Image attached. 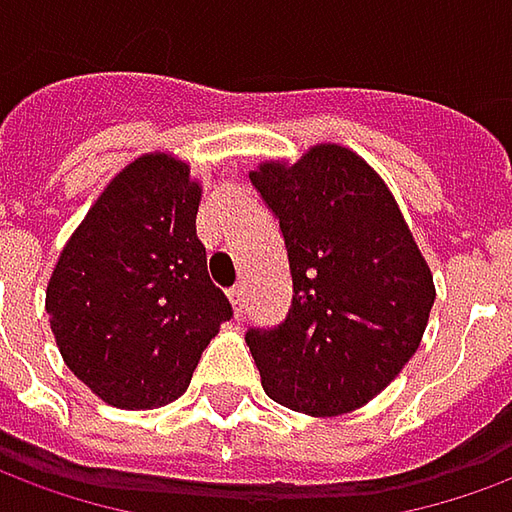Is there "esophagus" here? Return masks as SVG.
I'll use <instances>...</instances> for the list:
<instances>
[{"instance_id":"obj_1","label":"esophagus","mask_w":512,"mask_h":512,"mask_svg":"<svg viewBox=\"0 0 512 512\" xmlns=\"http://www.w3.org/2000/svg\"><path fill=\"white\" fill-rule=\"evenodd\" d=\"M228 295H231V303H234L236 317H242V312H245V284H236Z\"/></svg>"}]
</instances>
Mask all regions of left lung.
<instances>
[{"mask_svg": "<svg viewBox=\"0 0 512 512\" xmlns=\"http://www.w3.org/2000/svg\"><path fill=\"white\" fill-rule=\"evenodd\" d=\"M250 183L276 214L292 303L245 343L264 393L306 415L368 404L418 351L435 284L390 189L340 144L295 164L264 161Z\"/></svg>", "mask_w": 512, "mask_h": 512, "instance_id": "8db88e82", "label": "left lung"}]
</instances>
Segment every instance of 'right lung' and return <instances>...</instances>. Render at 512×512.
I'll use <instances>...</instances> for the list:
<instances>
[{
  "label": "right lung",
  "instance_id": "1",
  "mask_svg": "<svg viewBox=\"0 0 512 512\" xmlns=\"http://www.w3.org/2000/svg\"><path fill=\"white\" fill-rule=\"evenodd\" d=\"M200 183L167 153L122 169L66 242L47 287L63 362L102 401L153 410L186 393L234 309L206 267Z\"/></svg>",
  "mask_w": 512,
  "mask_h": 512
}]
</instances>
